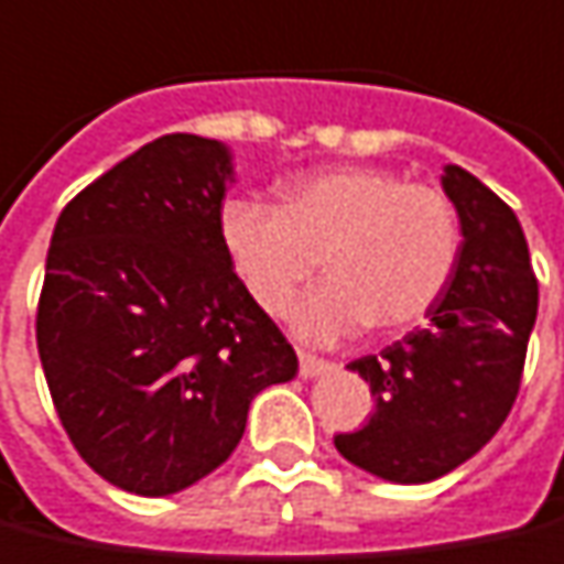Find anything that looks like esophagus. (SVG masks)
Segmentation results:
<instances>
[{"label": "esophagus", "instance_id": "obj_1", "mask_svg": "<svg viewBox=\"0 0 564 564\" xmlns=\"http://www.w3.org/2000/svg\"><path fill=\"white\" fill-rule=\"evenodd\" d=\"M333 364H326L321 357H314V354H305V350H299V376L302 378H317L323 376L326 369Z\"/></svg>", "mask_w": 564, "mask_h": 564}]
</instances>
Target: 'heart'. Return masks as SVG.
I'll return each instance as SVG.
<instances>
[{"mask_svg":"<svg viewBox=\"0 0 564 564\" xmlns=\"http://www.w3.org/2000/svg\"><path fill=\"white\" fill-rule=\"evenodd\" d=\"M219 235L253 302L283 314L317 259L329 283L295 314L302 336L338 338L369 323L400 333L436 305L458 262V210L443 188L403 183L384 167L305 173L281 204L238 195Z\"/></svg>","mask_w":564,"mask_h":564,"instance_id":"heart-1","label":"heart"}]
</instances>
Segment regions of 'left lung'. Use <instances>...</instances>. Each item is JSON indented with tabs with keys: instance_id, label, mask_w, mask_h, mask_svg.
I'll list each match as a JSON object with an SVG mask.
<instances>
[{
	"instance_id": "obj_1",
	"label": "left lung",
	"mask_w": 564,
	"mask_h": 564,
	"mask_svg": "<svg viewBox=\"0 0 564 564\" xmlns=\"http://www.w3.org/2000/svg\"><path fill=\"white\" fill-rule=\"evenodd\" d=\"M443 188L464 235L452 281L427 326L348 364L369 381L376 412L336 436L354 467L403 486L446 476L498 433L538 317V278L513 210L458 164Z\"/></svg>"
}]
</instances>
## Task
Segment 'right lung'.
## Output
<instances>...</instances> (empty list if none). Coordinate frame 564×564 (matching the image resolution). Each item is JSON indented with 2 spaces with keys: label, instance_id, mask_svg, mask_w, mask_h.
<instances>
[{
  "label": "right lung",
  "instance_id": "right-lung-1",
  "mask_svg": "<svg viewBox=\"0 0 564 564\" xmlns=\"http://www.w3.org/2000/svg\"><path fill=\"white\" fill-rule=\"evenodd\" d=\"M219 140L167 133L82 188L51 235L35 341L76 452L106 482L164 498L241 443L259 391L299 372L219 235Z\"/></svg>",
  "mask_w": 564,
  "mask_h": 564
}]
</instances>
